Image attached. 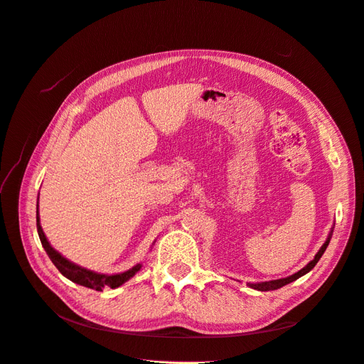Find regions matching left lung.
<instances>
[{
	"label": "left lung",
	"instance_id": "1",
	"mask_svg": "<svg viewBox=\"0 0 364 364\" xmlns=\"http://www.w3.org/2000/svg\"><path fill=\"white\" fill-rule=\"evenodd\" d=\"M331 237H333V229H331V232H329V235H328V238H326V241L323 243V246L321 247V250H318L317 253H316V257H314V259L313 261H310L306 264V266L302 269V270H299L297 273H294V274H291V277H287V278H282V279H274V281H267V282H259V284H249V287H252V289H255V290H259V291H270V290H278V289H281V287H284V285H287V284H290V282H293V281H296L297 278H301V277H304L305 273H308L310 272L316 264H317V261L321 259V257L323 255V252L326 250V247H328V245H329V240H331Z\"/></svg>",
	"mask_w": 364,
	"mask_h": 364
}]
</instances>
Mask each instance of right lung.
Masks as SVG:
<instances>
[{"mask_svg":"<svg viewBox=\"0 0 364 364\" xmlns=\"http://www.w3.org/2000/svg\"><path fill=\"white\" fill-rule=\"evenodd\" d=\"M36 226H38V234H39V238H41V243H42L43 249H46L47 255L50 257V259L53 261L54 266L58 267V270L63 274L65 278H68L70 281L79 284V285H83V287L92 289V290H97V291H102L105 287L117 289V287H119V285H123L126 281H129L141 269V264H136L135 267H132L130 270H127L124 273L102 274V273H95V272H91V270H86L83 267L75 266V264L70 262L67 258H63L59 252H56L50 246L48 240H47L46 234H43V230H42L41 223H39L38 209H36Z\"/></svg>","mask_w":364,"mask_h":364,"instance_id":"1","label":"right lung"}]
</instances>
